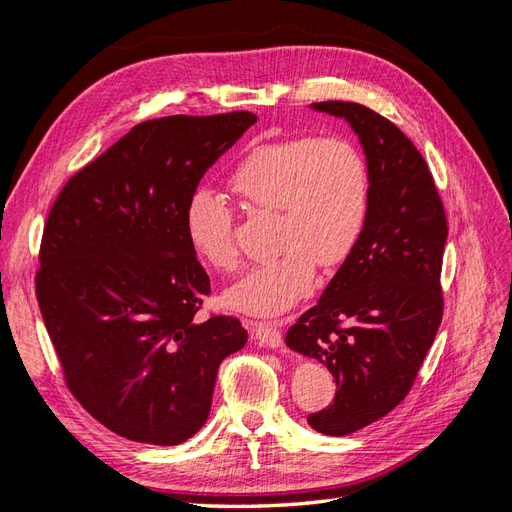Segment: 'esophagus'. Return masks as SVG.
<instances>
[{
	"mask_svg": "<svg viewBox=\"0 0 512 512\" xmlns=\"http://www.w3.org/2000/svg\"><path fill=\"white\" fill-rule=\"evenodd\" d=\"M254 324V342L267 348H280L284 337L277 322H252Z\"/></svg>",
	"mask_w": 512,
	"mask_h": 512,
	"instance_id": "34e87169",
	"label": "esophagus"
}]
</instances>
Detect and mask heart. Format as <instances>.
Instances as JSON below:
<instances>
[{
  "label": "heart",
  "mask_w": 512,
  "mask_h": 512,
  "mask_svg": "<svg viewBox=\"0 0 512 512\" xmlns=\"http://www.w3.org/2000/svg\"><path fill=\"white\" fill-rule=\"evenodd\" d=\"M250 213H273L275 256L232 286L226 301L241 312L273 316L299 303L320 269H333L361 243L371 211V170L344 136H292L260 143L228 175ZM192 250L215 271L239 267L235 213L209 188L192 192L183 209Z\"/></svg>",
  "instance_id": "1"
}]
</instances>
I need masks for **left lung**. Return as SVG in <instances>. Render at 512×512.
Wrapping results in <instances>:
<instances>
[{"instance_id": "1", "label": "left lung", "mask_w": 512, "mask_h": 512, "mask_svg": "<svg viewBox=\"0 0 512 512\" xmlns=\"http://www.w3.org/2000/svg\"><path fill=\"white\" fill-rule=\"evenodd\" d=\"M312 108L350 123L371 170L361 243L286 333V346L327 365L337 384L333 404L307 423L348 436L404 401L436 339L448 226L425 158L395 123L356 102Z\"/></svg>"}]
</instances>
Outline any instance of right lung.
<instances>
[{"instance_id":"1","label":"right lung","mask_w":512,"mask_h":512,"mask_svg":"<svg viewBox=\"0 0 512 512\" xmlns=\"http://www.w3.org/2000/svg\"><path fill=\"white\" fill-rule=\"evenodd\" d=\"M247 111L143 121L61 188L36 297L76 401L121 438L175 446L205 425L239 318L198 320L209 275L183 209L207 168L254 126Z\"/></svg>"}]
</instances>
